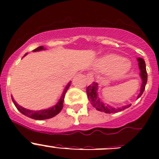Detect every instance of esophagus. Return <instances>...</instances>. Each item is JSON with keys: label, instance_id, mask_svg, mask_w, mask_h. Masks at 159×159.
Segmentation results:
<instances>
[{"label": "esophagus", "instance_id": "1", "mask_svg": "<svg viewBox=\"0 0 159 159\" xmlns=\"http://www.w3.org/2000/svg\"><path fill=\"white\" fill-rule=\"evenodd\" d=\"M87 77H88V79H89V82H90V83L93 82L94 78H93V75H92V73H89V74H88Z\"/></svg>", "mask_w": 159, "mask_h": 159}]
</instances>
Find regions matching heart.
Returning <instances> with one entry per match:
<instances>
[{
	"instance_id": "obj_1",
	"label": "heart",
	"mask_w": 159,
	"mask_h": 159,
	"mask_svg": "<svg viewBox=\"0 0 159 159\" xmlns=\"http://www.w3.org/2000/svg\"><path fill=\"white\" fill-rule=\"evenodd\" d=\"M98 66L101 69L107 70L108 75L112 79H119L125 76L130 70L131 64L126 60L116 54H109L101 58L98 61Z\"/></svg>"
}]
</instances>
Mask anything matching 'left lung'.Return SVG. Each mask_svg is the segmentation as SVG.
I'll use <instances>...</instances> for the list:
<instances>
[{
  "label": "left lung",
  "instance_id": "1",
  "mask_svg": "<svg viewBox=\"0 0 159 159\" xmlns=\"http://www.w3.org/2000/svg\"><path fill=\"white\" fill-rule=\"evenodd\" d=\"M138 65H139V69L141 70V80H142V84L141 86V92L140 94L138 95V98H139L142 93L144 92V89H145V85L147 84L148 81V75H147V70H146V65L145 62L144 60L141 57L138 58ZM98 84L97 82H93L92 84L89 86L86 89V92H87L88 98L89 100L90 101L91 104L98 111L101 112H104L106 113H115V112H120V111L124 110L127 108H129L131 104L130 105H126V106H122V107H112V106H109L106 103L103 102L101 99L99 98L98 95Z\"/></svg>",
  "mask_w": 159,
  "mask_h": 159
}]
</instances>
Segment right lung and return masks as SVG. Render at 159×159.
<instances>
[{"instance_id": "obj_1", "label": "right lung", "mask_w": 159, "mask_h": 159, "mask_svg": "<svg viewBox=\"0 0 159 159\" xmlns=\"http://www.w3.org/2000/svg\"><path fill=\"white\" fill-rule=\"evenodd\" d=\"M46 50V48H44L43 47H38V48L35 49L33 51L37 52V51H41V50ZM27 54L28 53H25V54L24 55V57L26 56ZM70 83H71V81H69L68 84L66 85L65 89H64L62 95H61V98L59 99L58 102L57 103L55 106H52V107L50 108H48V109H42V110H38V111L30 110V109H25V108L22 107V106H19V105H18V103L14 100V98L11 97L12 101H13L14 104H15V106H16L17 109L19 110V112H21V113L24 114V115L26 116L29 117V118L34 119V120H39L52 118V117L57 115V114L61 112V109H63V103H64V96H65V94L66 92H67V89H68L69 87H70Z\"/></svg>"}]
</instances>
